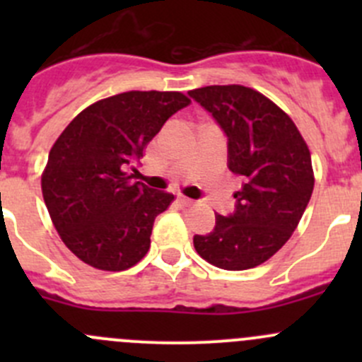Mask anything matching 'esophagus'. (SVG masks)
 Returning a JSON list of instances; mask_svg holds the SVG:
<instances>
[{
	"label": "esophagus",
	"instance_id": "esophagus-1",
	"mask_svg": "<svg viewBox=\"0 0 362 362\" xmlns=\"http://www.w3.org/2000/svg\"><path fill=\"white\" fill-rule=\"evenodd\" d=\"M178 203L182 204V206H185V208H189V206H194V199H189V198H185V196H180V198H178Z\"/></svg>",
	"mask_w": 362,
	"mask_h": 362
}]
</instances>
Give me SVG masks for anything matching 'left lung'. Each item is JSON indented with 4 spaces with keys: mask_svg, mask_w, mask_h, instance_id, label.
Wrapping results in <instances>:
<instances>
[{
    "mask_svg": "<svg viewBox=\"0 0 362 362\" xmlns=\"http://www.w3.org/2000/svg\"><path fill=\"white\" fill-rule=\"evenodd\" d=\"M189 96L228 134V166L243 178L235 214L215 215V228L194 236L210 264L242 272L276 254L301 221L312 198V158L289 115L250 87L208 86Z\"/></svg>",
    "mask_w": 362,
    "mask_h": 362,
    "instance_id": "8db88e82",
    "label": "left lung"
}]
</instances>
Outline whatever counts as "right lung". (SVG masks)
Returning <instances> with one entry per match:
<instances>
[{
	"label": "right lung",
	"instance_id": "add662e5",
	"mask_svg": "<svg viewBox=\"0 0 362 362\" xmlns=\"http://www.w3.org/2000/svg\"><path fill=\"white\" fill-rule=\"evenodd\" d=\"M189 103L177 90H129L83 108L59 134L42 192L54 228L80 261L124 272L145 257L156 217L175 196L133 182L126 168Z\"/></svg>",
	"mask_w": 362,
	"mask_h": 362
}]
</instances>
